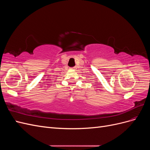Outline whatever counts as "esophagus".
<instances>
[{
    "instance_id": "obj_1",
    "label": "esophagus",
    "mask_w": 150,
    "mask_h": 150,
    "mask_svg": "<svg viewBox=\"0 0 150 150\" xmlns=\"http://www.w3.org/2000/svg\"><path fill=\"white\" fill-rule=\"evenodd\" d=\"M71 69H76V67H71Z\"/></svg>"
}]
</instances>
